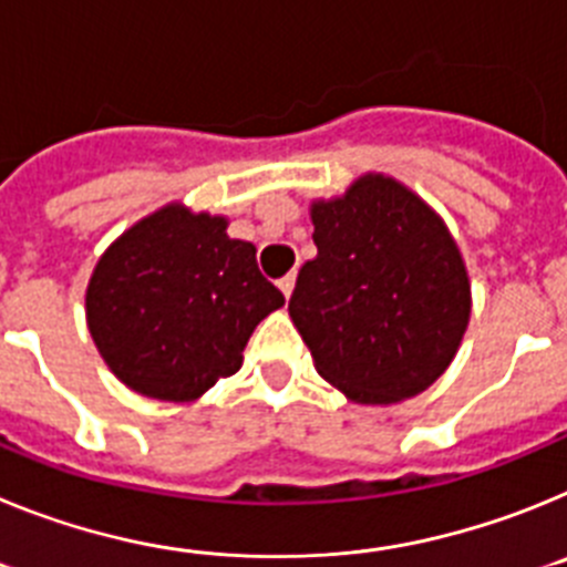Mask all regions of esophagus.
<instances>
[{"instance_id":"obj_1","label":"esophagus","mask_w":567,"mask_h":567,"mask_svg":"<svg viewBox=\"0 0 567 567\" xmlns=\"http://www.w3.org/2000/svg\"><path fill=\"white\" fill-rule=\"evenodd\" d=\"M278 287H280V292L287 295H292V289H295V272H289V275H284V278L278 280Z\"/></svg>"}]
</instances>
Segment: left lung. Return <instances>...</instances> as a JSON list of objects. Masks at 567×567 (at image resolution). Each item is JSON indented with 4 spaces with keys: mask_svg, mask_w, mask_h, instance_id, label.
I'll return each instance as SVG.
<instances>
[{
    "mask_svg": "<svg viewBox=\"0 0 567 567\" xmlns=\"http://www.w3.org/2000/svg\"><path fill=\"white\" fill-rule=\"evenodd\" d=\"M318 255L298 272L289 318L315 369L354 403L425 392L449 369L471 315V284L449 227L380 173L312 204Z\"/></svg>",
    "mask_w": 567,
    "mask_h": 567,
    "instance_id": "8db88e82",
    "label": "left lung"
}]
</instances>
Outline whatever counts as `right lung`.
<instances>
[{"instance_id":"obj_1","label":"right lung","mask_w":567,"mask_h":567,"mask_svg":"<svg viewBox=\"0 0 567 567\" xmlns=\"http://www.w3.org/2000/svg\"><path fill=\"white\" fill-rule=\"evenodd\" d=\"M87 329L110 372L153 400L189 403L244 363L284 295L224 215L155 209L115 238L90 275Z\"/></svg>"}]
</instances>
